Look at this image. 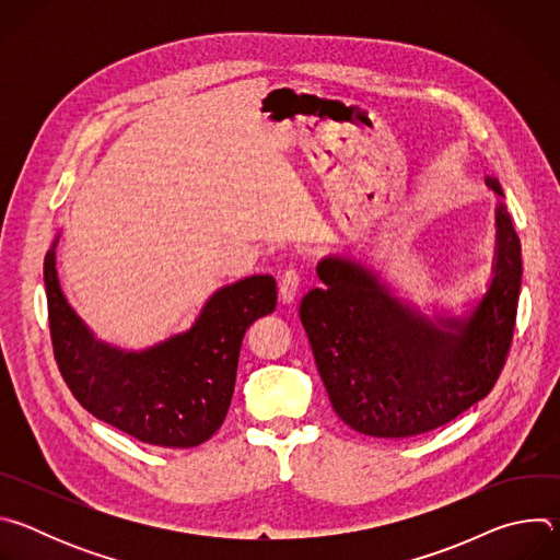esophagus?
Wrapping results in <instances>:
<instances>
[{
	"instance_id": "esophagus-1",
	"label": "esophagus",
	"mask_w": 560,
	"mask_h": 560,
	"mask_svg": "<svg viewBox=\"0 0 560 560\" xmlns=\"http://www.w3.org/2000/svg\"><path fill=\"white\" fill-rule=\"evenodd\" d=\"M301 288V277L294 270H285L279 279V296L283 303H294Z\"/></svg>"
}]
</instances>
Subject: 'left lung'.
<instances>
[{"label":"left lung","instance_id":"obj_1","mask_svg":"<svg viewBox=\"0 0 560 560\" xmlns=\"http://www.w3.org/2000/svg\"><path fill=\"white\" fill-rule=\"evenodd\" d=\"M488 290L463 314L432 316L396 296L368 264L328 255L316 264L322 288L299 305L301 324L339 419L378 439L436 430L494 387L514 335L521 292V242L501 201Z\"/></svg>","mask_w":560,"mask_h":560}]
</instances>
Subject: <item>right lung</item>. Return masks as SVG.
Returning <instances> with one entry per match:
<instances>
[{"mask_svg":"<svg viewBox=\"0 0 560 560\" xmlns=\"http://www.w3.org/2000/svg\"><path fill=\"white\" fill-rule=\"evenodd\" d=\"M59 234L44 259L50 337L59 372L93 417L162 447H195L223 423L246 330L277 307V281L253 275L212 292L190 330L145 350L100 341L66 301Z\"/></svg>","mask_w":560,"mask_h":560,"instance_id":"right-lung-1","label":"right lung"}]
</instances>
